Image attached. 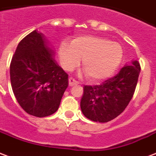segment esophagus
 Listing matches in <instances>:
<instances>
[{
    "mask_svg": "<svg viewBox=\"0 0 156 156\" xmlns=\"http://www.w3.org/2000/svg\"><path fill=\"white\" fill-rule=\"evenodd\" d=\"M78 84H79L78 81L76 80L74 78H72V77H70V78H69V85H70V86H74V85H78Z\"/></svg>",
    "mask_w": 156,
    "mask_h": 156,
    "instance_id": "obj_1",
    "label": "esophagus"
}]
</instances>
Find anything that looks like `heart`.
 Instances as JSON below:
<instances>
[{
    "instance_id": "b5f03b06",
    "label": "heart",
    "mask_w": 156,
    "mask_h": 156,
    "mask_svg": "<svg viewBox=\"0 0 156 156\" xmlns=\"http://www.w3.org/2000/svg\"><path fill=\"white\" fill-rule=\"evenodd\" d=\"M62 65L71 71L83 60L82 69L90 80L98 81L114 72L121 62L123 51L120 44L96 36L74 39L71 45L62 43L59 50Z\"/></svg>"
}]
</instances>
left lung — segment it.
Segmentation results:
<instances>
[{
	"instance_id": "left-lung-1",
	"label": "left lung",
	"mask_w": 156,
	"mask_h": 156,
	"mask_svg": "<svg viewBox=\"0 0 156 156\" xmlns=\"http://www.w3.org/2000/svg\"><path fill=\"white\" fill-rule=\"evenodd\" d=\"M140 71V63L133 61L100 85H85L80 101L83 114L99 122H107L120 115L134 94Z\"/></svg>"
}]
</instances>
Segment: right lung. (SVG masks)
Wrapping results in <instances>:
<instances>
[{"label": "right lung", "instance_id": "add662e5", "mask_svg": "<svg viewBox=\"0 0 156 156\" xmlns=\"http://www.w3.org/2000/svg\"><path fill=\"white\" fill-rule=\"evenodd\" d=\"M10 74L13 93L27 113L43 118L58 109L68 75L57 64L42 33L34 30L20 42Z\"/></svg>", "mask_w": 156, "mask_h": 156}]
</instances>
